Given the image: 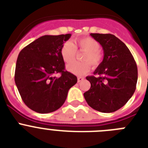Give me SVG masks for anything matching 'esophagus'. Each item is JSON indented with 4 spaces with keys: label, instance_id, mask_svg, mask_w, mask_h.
Returning a JSON list of instances; mask_svg holds the SVG:
<instances>
[{
    "label": "esophagus",
    "instance_id": "esophagus-1",
    "mask_svg": "<svg viewBox=\"0 0 148 148\" xmlns=\"http://www.w3.org/2000/svg\"><path fill=\"white\" fill-rule=\"evenodd\" d=\"M83 79H84L83 77H77V81H78V82H82V81L83 80Z\"/></svg>",
    "mask_w": 148,
    "mask_h": 148
}]
</instances>
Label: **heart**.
I'll return each instance as SVG.
<instances>
[{
	"instance_id": "obj_1",
	"label": "heart",
	"mask_w": 148,
	"mask_h": 148,
	"mask_svg": "<svg viewBox=\"0 0 148 148\" xmlns=\"http://www.w3.org/2000/svg\"><path fill=\"white\" fill-rule=\"evenodd\" d=\"M77 49L86 51L82 60L88 62L70 63L66 66V69L69 72L77 76H82L90 70V64L95 67L100 63L102 60V55L99 52L100 45L96 40L90 38H79L74 41V44L70 41H67L61 48L60 54L62 60L67 63L72 62L75 58Z\"/></svg>"
}]
</instances>
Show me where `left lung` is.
I'll list each match as a JSON object with an SVG mask.
<instances>
[{"instance_id":"obj_1","label":"left lung","mask_w":148,"mask_h":148,"mask_svg":"<svg viewBox=\"0 0 148 148\" xmlns=\"http://www.w3.org/2000/svg\"><path fill=\"white\" fill-rule=\"evenodd\" d=\"M103 49L104 58L94 74L86 77L90 88L84 93L90 107L112 113L127 103L136 90L138 70L128 48L111 34H91Z\"/></svg>"}]
</instances>
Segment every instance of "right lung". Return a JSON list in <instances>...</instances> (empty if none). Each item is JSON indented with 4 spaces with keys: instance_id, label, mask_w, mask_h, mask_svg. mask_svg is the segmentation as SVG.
<instances>
[{
    "instance_id": "add662e5",
    "label": "right lung",
    "mask_w": 148,
    "mask_h": 148,
    "mask_svg": "<svg viewBox=\"0 0 148 148\" xmlns=\"http://www.w3.org/2000/svg\"><path fill=\"white\" fill-rule=\"evenodd\" d=\"M71 34L44 35L23 49L16 62L14 81L23 101L35 112L48 114L63 105L77 82L65 70L60 50ZM60 73V77H56Z\"/></svg>"
}]
</instances>
